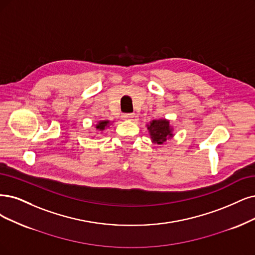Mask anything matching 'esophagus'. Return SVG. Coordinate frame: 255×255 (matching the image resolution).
I'll use <instances>...</instances> for the list:
<instances>
[{"label": "esophagus", "mask_w": 255, "mask_h": 255, "mask_svg": "<svg viewBox=\"0 0 255 255\" xmlns=\"http://www.w3.org/2000/svg\"><path fill=\"white\" fill-rule=\"evenodd\" d=\"M134 113H126V115H123V118L127 120H132L134 118Z\"/></svg>", "instance_id": "esophagus-1"}]
</instances>
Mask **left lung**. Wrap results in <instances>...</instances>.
<instances>
[{"instance_id": "1", "label": "left lung", "mask_w": 255, "mask_h": 255, "mask_svg": "<svg viewBox=\"0 0 255 255\" xmlns=\"http://www.w3.org/2000/svg\"><path fill=\"white\" fill-rule=\"evenodd\" d=\"M148 130L152 140L156 144H163L167 138L172 136L171 130L169 128V122L166 120L152 121V123H150Z\"/></svg>"}]
</instances>
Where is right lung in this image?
Segmentation results:
<instances>
[{"label":"right lung","instance_id":"1","mask_svg":"<svg viewBox=\"0 0 255 255\" xmlns=\"http://www.w3.org/2000/svg\"><path fill=\"white\" fill-rule=\"evenodd\" d=\"M108 124H109V122H107V121H102V122H100L99 124L97 125V129L104 130V129H105V128L107 127Z\"/></svg>","mask_w":255,"mask_h":255}]
</instances>
